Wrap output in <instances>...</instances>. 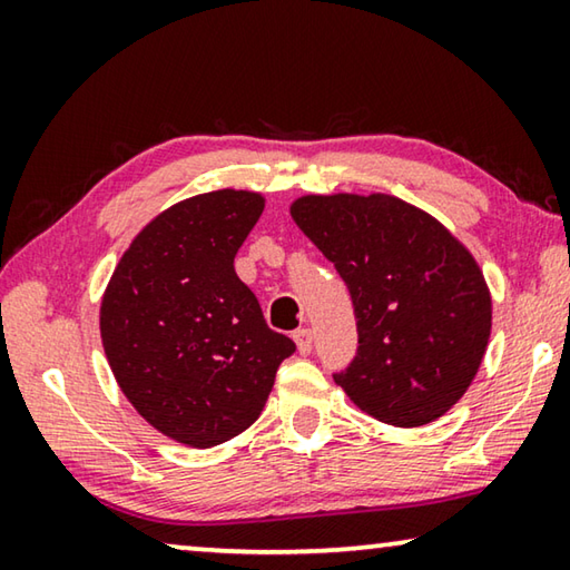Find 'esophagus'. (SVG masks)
<instances>
[{"label": "esophagus", "mask_w": 570, "mask_h": 570, "mask_svg": "<svg viewBox=\"0 0 570 570\" xmlns=\"http://www.w3.org/2000/svg\"><path fill=\"white\" fill-rule=\"evenodd\" d=\"M294 342H296L298 354L312 352V330H306V326H302V330H296L294 332Z\"/></svg>", "instance_id": "34e87169"}]
</instances>
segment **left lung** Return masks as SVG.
<instances>
[{
  "label": "left lung",
  "instance_id": "8db88e82",
  "mask_svg": "<svg viewBox=\"0 0 570 570\" xmlns=\"http://www.w3.org/2000/svg\"><path fill=\"white\" fill-rule=\"evenodd\" d=\"M292 218L350 288L360 346L334 382L374 420L442 417L480 370L493 302L450 230L387 193L302 196Z\"/></svg>",
  "mask_w": 570,
  "mask_h": 570
}]
</instances>
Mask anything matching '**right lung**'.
<instances>
[{"label":"right lung","mask_w":570,"mask_h":570,"mask_svg":"<svg viewBox=\"0 0 570 570\" xmlns=\"http://www.w3.org/2000/svg\"><path fill=\"white\" fill-rule=\"evenodd\" d=\"M262 193L180 200L132 238L100 304V336L125 397L163 435L214 448L250 428L296 344L268 330L234 258Z\"/></svg>","instance_id":"right-lung-1"}]
</instances>
